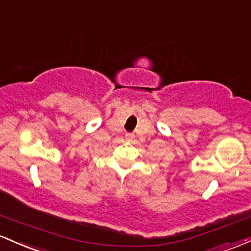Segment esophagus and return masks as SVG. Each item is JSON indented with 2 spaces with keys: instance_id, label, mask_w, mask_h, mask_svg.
Returning <instances> with one entry per match:
<instances>
[{
  "instance_id": "34e87169",
  "label": "esophagus",
  "mask_w": 251,
  "mask_h": 251,
  "mask_svg": "<svg viewBox=\"0 0 251 251\" xmlns=\"http://www.w3.org/2000/svg\"><path fill=\"white\" fill-rule=\"evenodd\" d=\"M133 136H134V135L130 134V133H126V140H131V139H133Z\"/></svg>"
}]
</instances>
